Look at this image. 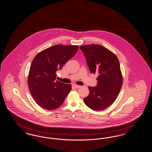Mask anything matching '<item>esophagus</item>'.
I'll use <instances>...</instances> for the list:
<instances>
[{"instance_id":"esophagus-1","label":"esophagus","mask_w":152,"mask_h":152,"mask_svg":"<svg viewBox=\"0 0 152 152\" xmlns=\"http://www.w3.org/2000/svg\"><path fill=\"white\" fill-rule=\"evenodd\" d=\"M74 86H75V87L76 88H80V87H81V86H80V85H76V84H75Z\"/></svg>"}]
</instances>
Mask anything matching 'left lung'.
<instances>
[{"mask_svg": "<svg viewBox=\"0 0 152 152\" xmlns=\"http://www.w3.org/2000/svg\"><path fill=\"white\" fill-rule=\"evenodd\" d=\"M80 48L91 72L98 74L97 86H89V94L84 102L94 111L106 109L114 102L123 84L119 60L113 52L99 45H87Z\"/></svg>", "mask_w": 152, "mask_h": 152, "instance_id": "1", "label": "left lung"}]
</instances>
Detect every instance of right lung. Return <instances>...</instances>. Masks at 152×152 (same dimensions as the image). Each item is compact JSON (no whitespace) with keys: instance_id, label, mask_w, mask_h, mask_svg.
Returning <instances> with one entry per match:
<instances>
[{"instance_id":"add662e5","label":"right lung","mask_w":152,"mask_h":152,"mask_svg":"<svg viewBox=\"0 0 152 152\" xmlns=\"http://www.w3.org/2000/svg\"><path fill=\"white\" fill-rule=\"evenodd\" d=\"M78 49L76 45H55L41 51L33 59L28 85L32 97L43 109L58 108L72 89L71 84L56 80V72L73 57Z\"/></svg>"}]
</instances>
